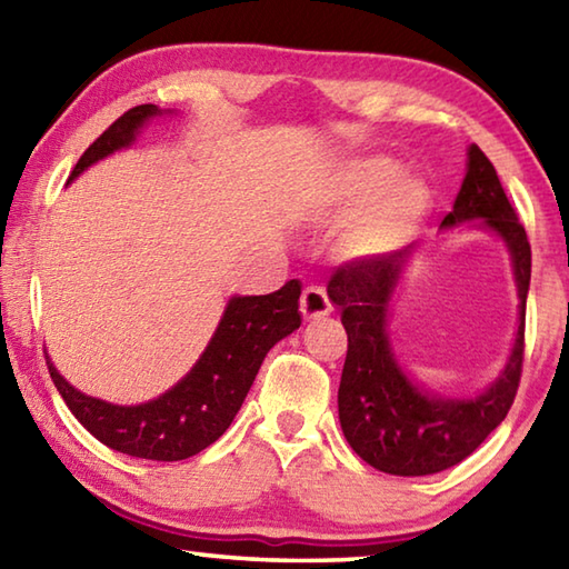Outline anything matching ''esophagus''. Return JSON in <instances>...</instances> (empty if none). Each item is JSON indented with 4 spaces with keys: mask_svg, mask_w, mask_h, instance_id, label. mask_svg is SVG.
<instances>
[{
    "mask_svg": "<svg viewBox=\"0 0 569 569\" xmlns=\"http://www.w3.org/2000/svg\"><path fill=\"white\" fill-rule=\"evenodd\" d=\"M301 313H303V319H323V316L331 313V301L321 286L303 288Z\"/></svg>",
    "mask_w": 569,
    "mask_h": 569,
    "instance_id": "34e87169",
    "label": "esophagus"
}]
</instances>
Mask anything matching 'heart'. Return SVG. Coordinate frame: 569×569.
<instances>
[{
  "label": "heart",
  "mask_w": 569,
  "mask_h": 569,
  "mask_svg": "<svg viewBox=\"0 0 569 569\" xmlns=\"http://www.w3.org/2000/svg\"><path fill=\"white\" fill-rule=\"evenodd\" d=\"M393 176V168L389 162H373L371 168H366L363 176L356 182V188L361 192L379 188L381 182H387ZM429 208V196L423 186L413 180H401L393 186L383 188L379 198L363 210L359 220L353 223L351 230V243L359 250H381L389 248L409 236L413 228L419 226Z\"/></svg>",
  "instance_id": "heart-1"
}]
</instances>
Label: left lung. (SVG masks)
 <instances>
[{"label": "left lung", "instance_id": "8db88e82", "mask_svg": "<svg viewBox=\"0 0 569 569\" xmlns=\"http://www.w3.org/2000/svg\"><path fill=\"white\" fill-rule=\"evenodd\" d=\"M475 218H485L481 223L507 243L519 291L515 349L502 377L477 399L431 397L411 383L393 359L387 311L409 248L356 258L336 268L326 286L349 336L339 387L343 437L366 465L387 475L423 477L459 465L505 421L517 397L525 361V308L532 250L495 166L485 152L471 146L467 178L461 182L455 210L445 216L441 226L451 228Z\"/></svg>", "mask_w": 569, "mask_h": 569}]
</instances>
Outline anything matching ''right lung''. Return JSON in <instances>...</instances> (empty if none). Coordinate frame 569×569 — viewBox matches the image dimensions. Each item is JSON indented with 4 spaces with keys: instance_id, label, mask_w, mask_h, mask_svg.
<instances>
[{
    "instance_id": "right-lung-1",
    "label": "right lung",
    "mask_w": 569,
    "mask_h": 569,
    "mask_svg": "<svg viewBox=\"0 0 569 569\" xmlns=\"http://www.w3.org/2000/svg\"><path fill=\"white\" fill-rule=\"evenodd\" d=\"M156 114H160L156 104H138L124 112L82 152L70 180L110 152L128 148ZM298 296L301 283L293 278L268 296L230 298L216 336L188 377L140 407H114L84 397L57 373L50 359L47 369L74 419L104 447L152 461L188 459L230 427L266 353L301 326Z\"/></svg>"
}]
</instances>
